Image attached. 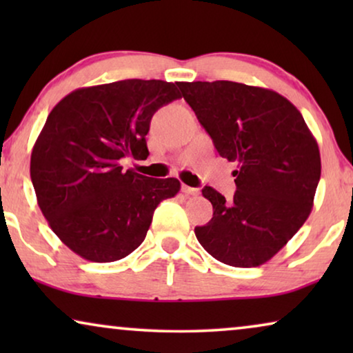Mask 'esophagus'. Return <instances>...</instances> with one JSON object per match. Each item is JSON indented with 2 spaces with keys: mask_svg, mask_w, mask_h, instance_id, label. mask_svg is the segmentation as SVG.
<instances>
[{
  "mask_svg": "<svg viewBox=\"0 0 353 353\" xmlns=\"http://www.w3.org/2000/svg\"><path fill=\"white\" fill-rule=\"evenodd\" d=\"M181 191L185 192V194H188V196H196L197 192H199V190H197V188H191V186H186V185L181 186Z\"/></svg>",
  "mask_w": 353,
  "mask_h": 353,
  "instance_id": "esophagus-1",
  "label": "esophagus"
}]
</instances>
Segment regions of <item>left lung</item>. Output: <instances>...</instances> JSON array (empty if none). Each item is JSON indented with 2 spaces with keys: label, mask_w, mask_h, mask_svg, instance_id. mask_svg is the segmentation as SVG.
Returning <instances> with one entry per match:
<instances>
[{
  "label": "left lung",
  "mask_w": 353,
  "mask_h": 353,
  "mask_svg": "<svg viewBox=\"0 0 353 353\" xmlns=\"http://www.w3.org/2000/svg\"><path fill=\"white\" fill-rule=\"evenodd\" d=\"M178 88L220 156L238 163L233 201L202 190L214 216L196 226V238L221 263L259 267L310 215L321 175L316 139L276 91L228 80L180 81Z\"/></svg>",
  "instance_id": "obj_1"
}]
</instances>
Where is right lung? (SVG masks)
<instances>
[{
	"mask_svg": "<svg viewBox=\"0 0 353 353\" xmlns=\"http://www.w3.org/2000/svg\"><path fill=\"white\" fill-rule=\"evenodd\" d=\"M181 98L175 83L122 80L67 94L48 115L30 159L38 205L62 243L91 262H115L146 238L161 201L180 191L176 178L123 170L149 156L152 115Z\"/></svg>",
	"mask_w": 353,
	"mask_h": 353,
	"instance_id": "right-lung-1",
	"label": "right lung"
}]
</instances>
